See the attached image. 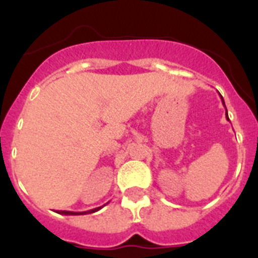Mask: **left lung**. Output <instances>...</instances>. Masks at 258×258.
<instances>
[{
  "mask_svg": "<svg viewBox=\"0 0 258 258\" xmlns=\"http://www.w3.org/2000/svg\"><path fill=\"white\" fill-rule=\"evenodd\" d=\"M221 99H222V96H221ZM222 103H224V99H222ZM224 105H225V103H224ZM226 113H228V111H226ZM226 116H228V115H226ZM228 120H229V117H228Z\"/></svg>",
  "mask_w": 258,
  "mask_h": 258,
  "instance_id": "8db88e82",
  "label": "left lung"
}]
</instances>
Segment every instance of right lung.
Segmentation results:
<instances>
[{
    "label": "right lung",
    "mask_w": 258,
    "mask_h": 258,
    "mask_svg": "<svg viewBox=\"0 0 258 258\" xmlns=\"http://www.w3.org/2000/svg\"><path fill=\"white\" fill-rule=\"evenodd\" d=\"M100 208L92 209V210H88V212H67V210H60V214H66V216H80V214H91V213L97 212Z\"/></svg>",
    "instance_id": "obj_1"
}]
</instances>
